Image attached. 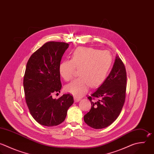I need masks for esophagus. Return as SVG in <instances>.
I'll use <instances>...</instances> for the list:
<instances>
[{
    "label": "esophagus",
    "instance_id": "obj_1",
    "mask_svg": "<svg viewBox=\"0 0 154 154\" xmlns=\"http://www.w3.org/2000/svg\"><path fill=\"white\" fill-rule=\"evenodd\" d=\"M74 99H75V101L76 102H79L81 99L80 97H78L75 96V97H74Z\"/></svg>",
    "mask_w": 154,
    "mask_h": 154
}]
</instances>
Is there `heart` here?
<instances>
[{"mask_svg": "<svg viewBox=\"0 0 154 154\" xmlns=\"http://www.w3.org/2000/svg\"><path fill=\"white\" fill-rule=\"evenodd\" d=\"M112 63V56L108 51L81 47L72 54L71 60L62 61L59 71L63 78L69 81L79 69V77L66 87V90L75 96L85 94L91 85L94 87L106 79Z\"/></svg>", "mask_w": 154, "mask_h": 154, "instance_id": "1", "label": "heart"}]
</instances>
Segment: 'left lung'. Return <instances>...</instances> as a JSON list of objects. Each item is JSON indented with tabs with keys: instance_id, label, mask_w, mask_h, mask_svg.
<instances>
[{
	"instance_id": "obj_1",
	"label": "left lung",
	"mask_w": 154,
	"mask_h": 154,
	"mask_svg": "<svg viewBox=\"0 0 154 154\" xmlns=\"http://www.w3.org/2000/svg\"><path fill=\"white\" fill-rule=\"evenodd\" d=\"M126 81L125 65L117 56L106 79L88 97L91 107L84 116L87 125L94 129H102L109 126L116 120L125 101ZM95 99L97 100L94 101Z\"/></svg>"
}]
</instances>
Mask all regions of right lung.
Wrapping results in <instances>:
<instances>
[{
    "mask_svg": "<svg viewBox=\"0 0 154 154\" xmlns=\"http://www.w3.org/2000/svg\"><path fill=\"white\" fill-rule=\"evenodd\" d=\"M68 48L66 43L47 42L32 54L27 63L23 78L25 100L31 114L40 125H60L73 103L70 94L52 98L53 93L60 92L62 87L59 66Z\"/></svg>",
    "mask_w": 154,
    "mask_h": 154,
    "instance_id": "right-lung-1",
    "label": "right lung"
}]
</instances>
